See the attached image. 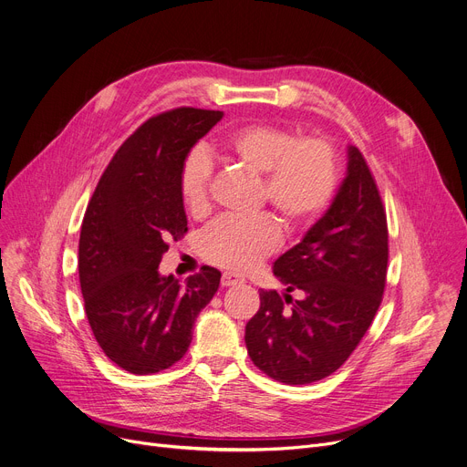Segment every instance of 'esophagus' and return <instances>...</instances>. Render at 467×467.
<instances>
[{"mask_svg":"<svg viewBox=\"0 0 467 467\" xmlns=\"http://www.w3.org/2000/svg\"><path fill=\"white\" fill-rule=\"evenodd\" d=\"M221 283H223V286H234V285H241V283H244V279H243V277H239V275H235V273L226 271V273H223V279H221Z\"/></svg>","mask_w":467,"mask_h":467,"instance_id":"1","label":"esophagus"}]
</instances>
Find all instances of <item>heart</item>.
Wrapping results in <instances>:
<instances>
[{
	"label": "heart",
	"instance_id": "1",
	"mask_svg": "<svg viewBox=\"0 0 467 467\" xmlns=\"http://www.w3.org/2000/svg\"><path fill=\"white\" fill-rule=\"evenodd\" d=\"M218 150L246 171L260 175V202L288 228L307 226L330 205L337 186V158L324 137H294L277 124H244L226 133ZM211 160L202 150L184 156L179 168V196L194 218L211 211ZM281 232L265 214L221 218L202 235V256L230 271H249L277 251Z\"/></svg>",
	"mask_w": 467,
	"mask_h": 467
}]
</instances>
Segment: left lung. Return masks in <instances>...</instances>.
Wrapping results in <instances>:
<instances>
[{"label": "left lung", "instance_id": "1", "mask_svg": "<svg viewBox=\"0 0 467 467\" xmlns=\"http://www.w3.org/2000/svg\"><path fill=\"white\" fill-rule=\"evenodd\" d=\"M387 265V211L364 154L348 147L347 179L332 207L273 265L288 294L262 290L260 309L246 322L254 366L285 385L337 371L379 311ZM296 289L302 297L292 300Z\"/></svg>", "mask_w": 467, "mask_h": 467}]
</instances>
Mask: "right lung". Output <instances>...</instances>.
<instances>
[{
	"label": "right lung",
	"mask_w": 467,
	"mask_h": 467,
	"mask_svg": "<svg viewBox=\"0 0 467 467\" xmlns=\"http://www.w3.org/2000/svg\"><path fill=\"white\" fill-rule=\"evenodd\" d=\"M223 111L177 107L145 120L119 147L88 202L78 239V281L92 334L133 375L171 368L221 285L203 265L182 286L158 265L188 232L179 168Z\"/></svg>",
	"instance_id": "1"
}]
</instances>
